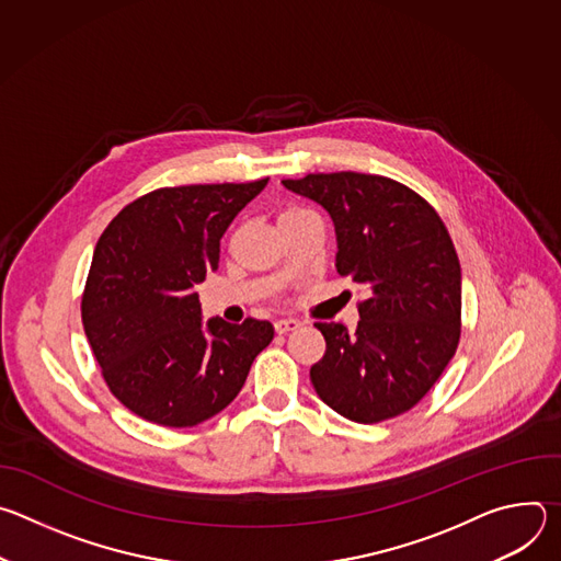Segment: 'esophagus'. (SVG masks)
<instances>
[{
  "instance_id": "esophagus-1",
  "label": "esophagus",
  "mask_w": 561,
  "mask_h": 561,
  "mask_svg": "<svg viewBox=\"0 0 561 561\" xmlns=\"http://www.w3.org/2000/svg\"><path fill=\"white\" fill-rule=\"evenodd\" d=\"M301 327V322H297V319H277L275 322V333L277 335H286L290 331H297Z\"/></svg>"
}]
</instances>
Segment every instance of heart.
Instances as JSON below:
<instances>
[{
  "label": "heart",
  "instance_id": "heart-1",
  "mask_svg": "<svg viewBox=\"0 0 561 561\" xmlns=\"http://www.w3.org/2000/svg\"><path fill=\"white\" fill-rule=\"evenodd\" d=\"M301 215H308V213H306L304 208H297V206H286V208L279 210L277 221H279V226H282V224H286V221H290V219H297V217H301Z\"/></svg>",
  "mask_w": 561,
  "mask_h": 561
}]
</instances>
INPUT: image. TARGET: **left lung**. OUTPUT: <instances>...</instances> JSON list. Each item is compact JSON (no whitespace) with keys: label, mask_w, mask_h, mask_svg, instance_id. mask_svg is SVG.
I'll use <instances>...</instances> for the list:
<instances>
[{"label":"left lung","mask_w":561,"mask_h":561,"mask_svg":"<svg viewBox=\"0 0 561 561\" xmlns=\"http://www.w3.org/2000/svg\"><path fill=\"white\" fill-rule=\"evenodd\" d=\"M322 206L337 234V273L366 286L355 333L314 327L327 353L310 381L335 413L377 424L411 411L453 359L461 333V268L437 210L381 175L314 173L284 180Z\"/></svg>","instance_id":"left-lung-1"}]
</instances>
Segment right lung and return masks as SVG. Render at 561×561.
<instances>
[{
  "mask_svg": "<svg viewBox=\"0 0 561 561\" xmlns=\"http://www.w3.org/2000/svg\"><path fill=\"white\" fill-rule=\"evenodd\" d=\"M266 180L157 188L108 224L89 271L82 322L104 381L146 422L191 428L224 411L273 324L202 322L195 286L217 271L219 242Z\"/></svg>",
  "mask_w": 561,
  "mask_h": 561,
  "instance_id": "obj_1",
  "label": "right lung"
}]
</instances>
